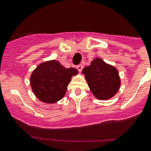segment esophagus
I'll use <instances>...</instances> for the list:
<instances>
[{
  "label": "esophagus",
  "instance_id": "esophagus-1",
  "mask_svg": "<svg viewBox=\"0 0 151 151\" xmlns=\"http://www.w3.org/2000/svg\"><path fill=\"white\" fill-rule=\"evenodd\" d=\"M77 69H78L79 72H81V71L82 70L83 66H82V65H78V66H77Z\"/></svg>",
  "mask_w": 151,
  "mask_h": 151
}]
</instances>
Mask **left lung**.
<instances>
[{
    "label": "left lung",
    "mask_w": 151,
    "mask_h": 151,
    "mask_svg": "<svg viewBox=\"0 0 151 151\" xmlns=\"http://www.w3.org/2000/svg\"><path fill=\"white\" fill-rule=\"evenodd\" d=\"M82 73L95 97L101 100L111 99L121 86L118 71L114 66L106 63L100 58H96L91 65L83 69Z\"/></svg>",
    "instance_id": "1"
}]
</instances>
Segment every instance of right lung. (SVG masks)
Listing matches in <instances>:
<instances>
[{
  "mask_svg": "<svg viewBox=\"0 0 151 151\" xmlns=\"http://www.w3.org/2000/svg\"><path fill=\"white\" fill-rule=\"evenodd\" d=\"M78 73L77 69L66 68L55 59L41 63L30 75L32 91L43 103H56L63 98L71 78Z\"/></svg>",
  "mask_w": 151,
  "mask_h": 151,
  "instance_id": "add662e5",
  "label": "right lung"
}]
</instances>
